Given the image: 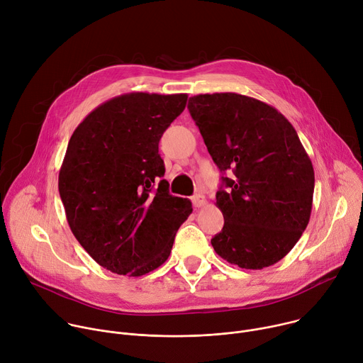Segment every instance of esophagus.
<instances>
[{
	"label": "esophagus",
	"mask_w": 363,
	"mask_h": 363,
	"mask_svg": "<svg viewBox=\"0 0 363 363\" xmlns=\"http://www.w3.org/2000/svg\"><path fill=\"white\" fill-rule=\"evenodd\" d=\"M191 199H192L194 206H196V208H199V206H203L206 203V199H205V196L202 194H195Z\"/></svg>",
	"instance_id": "obj_1"
}]
</instances>
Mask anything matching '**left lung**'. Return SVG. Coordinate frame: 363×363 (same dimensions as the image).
Instances as JSON below:
<instances>
[{"label":"left lung","mask_w":363,"mask_h":363,"mask_svg":"<svg viewBox=\"0 0 363 363\" xmlns=\"http://www.w3.org/2000/svg\"><path fill=\"white\" fill-rule=\"evenodd\" d=\"M188 109L218 169L234 174L217 192L216 252L241 269L273 266L312 213L315 171L297 132L273 106L237 93L192 96Z\"/></svg>","instance_id":"1"}]
</instances>
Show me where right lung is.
Returning a JSON list of instances; mask_svg holds the SVG:
<instances>
[{
    "label": "right lung",
    "mask_w": 363,
    "mask_h": 363,
    "mask_svg": "<svg viewBox=\"0 0 363 363\" xmlns=\"http://www.w3.org/2000/svg\"><path fill=\"white\" fill-rule=\"evenodd\" d=\"M188 96L128 93L103 103L73 132L59 174L67 223L93 260L116 274L143 276L167 262L192 213L169 194L158 153Z\"/></svg>",
    "instance_id": "right-lung-1"
}]
</instances>
